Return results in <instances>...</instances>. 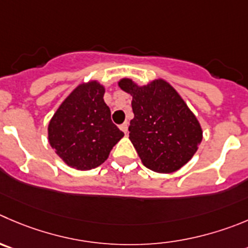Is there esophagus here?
I'll use <instances>...</instances> for the list:
<instances>
[{"mask_svg":"<svg viewBox=\"0 0 248 248\" xmlns=\"http://www.w3.org/2000/svg\"><path fill=\"white\" fill-rule=\"evenodd\" d=\"M128 126H129V124H128V123H123V124H120V125H119V128H120V130H122L123 131V133H128Z\"/></svg>","mask_w":248,"mask_h":248,"instance_id":"esophagus-1","label":"esophagus"}]
</instances>
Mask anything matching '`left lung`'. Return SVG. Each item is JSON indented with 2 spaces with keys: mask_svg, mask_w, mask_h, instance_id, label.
Segmentation results:
<instances>
[{
  "mask_svg": "<svg viewBox=\"0 0 248 248\" xmlns=\"http://www.w3.org/2000/svg\"><path fill=\"white\" fill-rule=\"evenodd\" d=\"M119 86L133 96L129 139L143 166L157 173L185 166L201 143L202 129L174 87L161 79L141 87L123 79Z\"/></svg>",
  "mask_w": 248,
  "mask_h": 248,
  "instance_id": "8db88e82",
  "label": "left lung"
}]
</instances>
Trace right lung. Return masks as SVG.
<instances>
[{"mask_svg":"<svg viewBox=\"0 0 248 248\" xmlns=\"http://www.w3.org/2000/svg\"><path fill=\"white\" fill-rule=\"evenodd\" d=\"M97 81L81 84L60 106L49 122L48 141L69 167L89 170L101 166L124 136L110 119Z\"/></svg>","mask_w":248,"mask_h":248,"instance_id":"1","label":"right lung"}]
</instances>
